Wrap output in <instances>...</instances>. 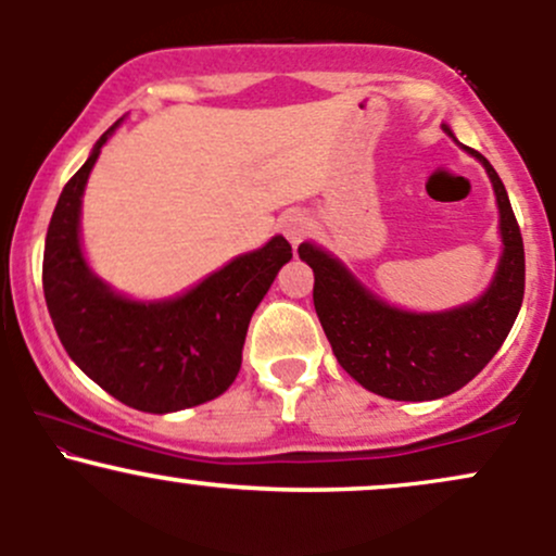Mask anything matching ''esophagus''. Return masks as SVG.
I'll return each mask as SVG.
<instances>
[{
    "instance_id": "obj_1",
    "label": "esophagus",
    "mask_w": 556,
    "mask_h": 556,
    "mask_svg": "<svg viewBox=\"0 0 556 556\" xmlns=\"http://www.w3.org/2000/svg\"><path fill=\"white\" fill-rule=\"evenodd\" d=\"M279 227H282V235L290 240L292 248H298L303 242L305 232H308V216L303 212H287L282 219H279Z\"/></svg>"
}]
</instances>
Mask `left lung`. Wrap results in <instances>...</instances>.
<instances>
[{"label": "left lung", "mask_w": 556, "mask_h": 556, "mask_svg": "<svg viewBox=\"0 0 556 556\" xmlns=\"http://www.w3.org/2000/svg\"><path fill=\"white\" fill-rule=\"evenodd\" d=\"M442 130L481 162L500 208L502 253L481 295L444 311L397 308L374 295L327 248L311 240L298 248L300 261L314 269V305L337 363L387 400L424 402L463 389L507 340L526 290L520 227L500 175L450 125L442 123Z\"/></svg>", "instance_id": "8db88e82"}]
</instances>
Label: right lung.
<instances>
[{"instance_id":"add662e5","label":"right lung","mask_w":556,"mask_h":556,"mask_svg":"<svg viewBox=\"0 0 556 556\" xmlns=\"http://www.w3.org/2000/svg\"><path fill=\"white\" fill-rule=\"evenodd\" d=\"M123 119L96 140L56 201L43 248V298L60 342L88 379L136 410L164 416L227 392L253 311L292 248L274 235L172 298L138 300L114 290L88 264L80 212L88 175Z\"/></svg>"}]
</instances>
